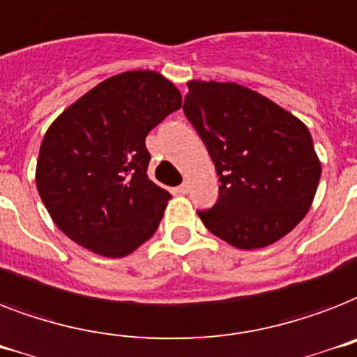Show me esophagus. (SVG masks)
<instances>
[{
  "label": "esophagus",
  "instance_id": "obj_1",
  "mask_svg": "<svg viewBox=\"0 0 357 357\" xmlns=\"http://www.w3.org/2000/svg\"><path fill=\"white\" fill-rule=\"evenodd\" d=\"M176 192L182 193V195H186V193H190V182H184V184H181V186L176 188Z\"/></svg>",
  "mask_w": 357,
  "mask_h": 357
}]
</instances>
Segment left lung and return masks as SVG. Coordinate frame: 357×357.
I'll return each mask as SVG.
<instances>
[{
    "label": "left lung",
    "instance_id": "obj_1",
    "mask_svg": "<svg viewBox=\"0 0 357 357\" xmlns=\"http://www.w3.org/2000/svg\"><path fill=\"white\" fill-rule=\"evenodd\" d=\"M184 114L219 175V199L197 212L236 249H261L301 223L321 178L312 134L261 93L236 82L190 81Z\"/></svg>",
    "mask_w": 357,
    "mask_h": 357
}]
</instances>
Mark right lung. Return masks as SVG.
I'll use <instances>...</instances> for the list:
<instances>
[{
	"mask_svg": "<svg viewBox=\"0 0 357 357\" xmlns=\"http://www.w3.org/2000/svg\"><path fill=\"white\" fill-rule=\"evenodd\" d=\"M181 107L162 73L134 70L99 82L50 125L36 188L71 241L121 258L156 232L171 195L147 176L145 136Z\"/></svg>",
	"mask_w": 357,
	"mask_h": 357,
	"instance_id": "obj_1",
	"label": "right lung"
}]
</instances>
